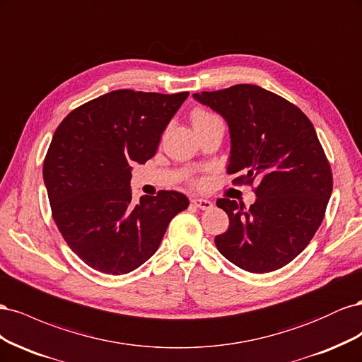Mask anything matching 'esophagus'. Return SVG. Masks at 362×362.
<instances>
[{"label": "esophagus", "instance_id": "obj_1", "mask_svg": "<svg viewBox=\"0 0 362 362\" xmlns=\"http://www.w3.org/2000/svg\"><path fill=\"white\" fill-rule=\"evenodd\" d=\"M192 202L194 206L201 208V210H211L213 208V202L208 199H204V198H194V199H192Z\"/></svg>", "mask_w": 362, "mask_h": 362}]
</instances>
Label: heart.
<instances>
[{
  "instance_id": "b5f03b06",
  "label": "heart",
  "mask_w": 362,
  "mask_h": 362,
  "mask_svg": "<svg viewBox=\"0 0 362 362\" xmlns=\"http://www.w3.org/2000/svg\"><path fill=\"white\" fill-rule=\"evenodd\" d=\"M213 117V115H210L205 110H194L192 113V124H196V122H201V120H205V119H210Z\"/></svg>"
}]
</instances>
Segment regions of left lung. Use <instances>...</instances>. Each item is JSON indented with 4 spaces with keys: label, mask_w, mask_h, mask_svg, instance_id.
Masks as SVG:
<instances>
[{
    "label": "left lung",
    "mask_w": 362,
    "mask_h": 362,
    "mask_svg": "<svg viewBox=\"0 0 362 362\" xmlns=\"http://www.w3.org/2000/svg\"><path fill=\"white\" fill-rule=\"evenodd\" d=\"M193 98L228 124V173L240 175L237 182H257V199L249 208L217 199L229 217L226 233L214 238L218 252L250 273L284 267L311 242L332 193L329 163L311 120L254 84Z\"/></svg>",
    "instance_id": "left-lung-1"
}]
</instances>
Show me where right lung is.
Returning <instances> with one entry per match:
<instances>
[{"label": "right lung", "mask_w": 362, "mask_h": 362, "mask_svg": "<svg viewBox=\"0 0 362 362\" xmlns=\"http://www.w3.org/2000/svg\"><path fill=\"white\" fill-rule=\"evenodd\" d=\"M187 96L113 90L75 108L57 127L43 181L59 231L89 267L107 275L136 270L189 206L187 196L168 190L134 204L129 187L131 166L156 156Z\"/></svg>", "instance_id": "obj_1"}]
</instances>
